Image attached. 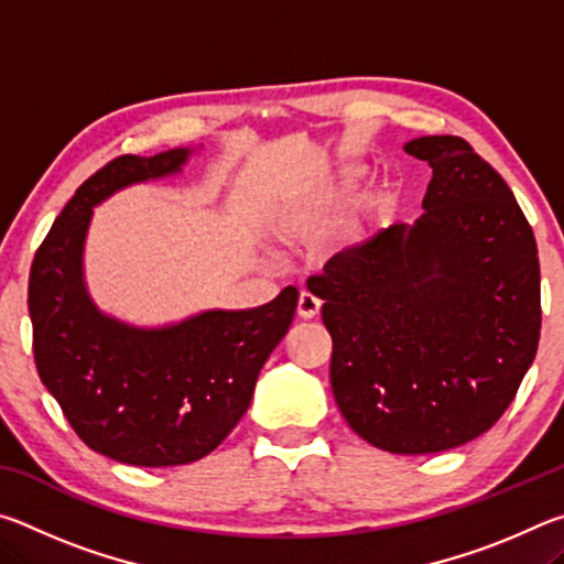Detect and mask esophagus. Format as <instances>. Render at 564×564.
Instances as JSON below:
<instances>
[{"label": "esophagus", "mask_w": 564, "mask_h": 564, "mask_svg": "<svg viewBox=\"0 0 564 564\" xmlns=\"http://www.w3.org/2000/svg\"><path fill=\"white\" fill-rule=\"evenodd\" d=\"M295 311H299V316L303 321H311V318H316L318 313H321V301L313 293L303 291L301 299H299V308H295Z\"/></svg>", "instance_id": "esophagus-1"}]
</instances>
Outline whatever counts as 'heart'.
Returning a JSON list of instances; mask_svg holds the SVG:
<instances>
[{
	"label": "heart",
	"mask_w": 564,
	"mask_h": 564,
	"mask_svg": "<svg viewBox=\"0 0 564 564\" xmlns=\"http://www.w3.org/2000/svg\"><path fill=\"white\" fill-rule=\"evenodd\" d=\"M368 169L356 161L340 164L330 169L328 174L313 178L308 186L301 188L293 198L275 204L269 214H265V228L275 238H291L299 234V228L308 221L313 214L326 212V208L338 206L360 186V181L366 178Z\"/></svg>",
	"instance_id": "heart-1"
}]
</instances>
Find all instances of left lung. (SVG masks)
<instances>
[{"mask_svg":"<svg viewBox=\"0 0 564 564\" xmlns=\"http://www.w3.org/2000/svg\"><path fill=\"white\" fill-rule=\"evenodd\" d=\"M433 178L415 224L333 256L308 289L330 388L362 441L443 453L498 423L540 340L538 243L510 186L460 137L403 147Z\"/></svg>","mask_w":564,"mask_h":564,"instance_id":"left-lung-1","label":"left lung"}]
</instances>
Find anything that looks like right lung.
<instances>
[{
	"label": "right lung",
	"instance_id": "1",
	"mask_svg": "<svg viewBox=\"0 0 564 564\" xmlns=\"http://www.w3.org/2000/svg\"><path fill=\"white\" fill-rule=\"evenodd\" d=\"M196 149L119 156L76 188L34 256L30 318L42 383L94 453L139 467L202 460L251 405L256 380L299 303L212 308L166 326H133L94 303L84 246L94 206L121 188L181 174Z\"/></svg>",
	"mask_w": 564,
	"mask_h": 564
}]
</instances>
